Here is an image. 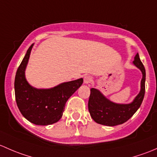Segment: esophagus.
<instances>
[{"instance_id":"obj_1","label":"esophagus","mask_w":157,"mask_h":157,"mask_svg":"<svg viewBox=\"0 0 157 157\" xmlns=\"http://www.w3.org/2000/svg\"><path fill=\"white\" fill-rule=\"evenodd\" d=\"M92 82V78L89 75H85V78H84V83L85 84H90Z\"/></svg>"}]
</instances>
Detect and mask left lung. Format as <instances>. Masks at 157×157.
<instances>
[{"instance_id":"obj_1","label":"left lung","mask_w":157,"mask_h":157,"mask_svg":"<svg viewBox=\"0 0 157 157\" xmlns=\"http://www.w3.org/2000/svg\"><path fill=\"white\" fill-rule=\"evenodd\" d=\"M133 64L140 70L142 78L138 94L129 103H117L109 101L98 89L91 88L88 101V110L92 119L97 123L106 126L121 125L128 120L139 109L145 93L146 72L139 54L135 56Z\"/></svg>"}]
</instances>
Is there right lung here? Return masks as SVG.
<instances>
[{"label":"right lung","instance_id":"1","mask_svg":"<svg viewBox=\"0 0 157 157\" xmlns=\"http://www.w3.org/2000/svg\"><path fill=\"white\" fill-rule=\"evenodd\" d=\"M33 45L29 47L17 71L14 82L16 101L21 113L30 122L38 125H51L61 119L66 103L82 85L83 78L63 82L51 88L32 86L25 72Z\"/></svg>","mask_w":157,"mask_h":157}]
</instances>
